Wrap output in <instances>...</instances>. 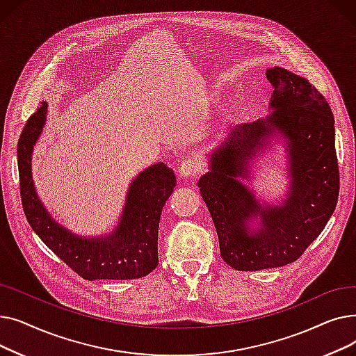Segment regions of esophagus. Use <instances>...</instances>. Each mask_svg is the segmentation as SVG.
<instances>
[{
  "label": "esophagus",
  "instance_id": "esophagus-1",
  "mask_svg": "<svg viewBox=\"0 0 356 356\" xmlns=\"http://www.w3.org/2000/svg\"><path fill=\"white\" fill-rule=\"evenodd\" d=\"M200 172V165L197 160L193 159H184L179 165V175L181 177H192Z\"/></svg>",
  "mask_w": 356,
  "mask_h": 356
}]
</instances>
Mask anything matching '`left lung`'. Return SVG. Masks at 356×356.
I'll list each match as a JSON object with an SVG mask.
<instances>
[{
    "mask_svg": "<svg viewBox=\"0 0 356 356\" xmlns=\"http://www.w3.org/2000/svg\"><path fill=\"white\" fill-rule=\"evenodd\" d=\"M273 85L267 120L232 128L209 156V172L199 180L211 212L220 257L238 271H257L294 263L325 229L339 196L334 118L322 93L283 67L267 69ZM286 140L292 184L282 207H261L238 180L248 163L275 131ZM260 215L255 232L246 223Z\"/></svg>",
    "mask_w": 356,
    "mask_h": 356,
    "instance_id": "1",
    "label": "left lung"
}]
</instances>
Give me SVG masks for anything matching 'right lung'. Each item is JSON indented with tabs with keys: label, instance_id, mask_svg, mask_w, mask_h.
<instances>
[{
	"label": "right lung",
	"instance_id": "1",
	"mask_svg": "<svg viewBox=\"0 0 356 356\" xmlns=\"http://www.w3.org/2000/svg\"><path fill=\"white\" fill-rule=\"evenodd\" d=\"M47 104L42 102L27 120L17 144L18 176L24 215L33 231L66 266L85 280H131L159 266V223L176 177L163 163L154 164L131 183L125 208L115 231L105 238L88 239L58 225L46 212L34 191L31 152L46 121Z\"/></svg>",
	"mask_w": 356,
	"mask_h": 356
}]
</instances>
